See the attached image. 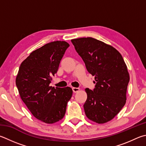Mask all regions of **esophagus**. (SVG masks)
Masks as SVG:
<instances>
[{
    "mask_svg": "<svg viewBox=\"0 0 146 146\" xmlns=\"http://www.w3.org/2000/svg\"><path fill=\"white\" fill-rule=\"evenodd\" d=\"M72 89H73V92H77L80 91V89L78 88V87H73Z\"/></svg>",
    "mask_w": 146,
    "mask_h": 146,
    "instance_id": "34e87169",
    "label": "esophagus"
}]
</instances>
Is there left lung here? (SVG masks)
Masks as SVG:
<instances>
[{"instance_id":"8db88e82","label":"left lung","mask_w":146,"mask_h":146,"mask_svg":"<svg viewBox=\"0 0 146 146\" xmlns=\"http://www.w3.org/2000/svg\"><path fill=\"white\" fill-rule=\"evenodd\" d=\"M88 72L94 76L93 91L86 88L84 111L89 119L103 124L114 118L126 102L129 75L115 48L92 38L71 39Z\"/></svg>"}]
</instances>
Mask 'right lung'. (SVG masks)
I'll list each match as a JSON object with an SVG mask.
<instances>
[{
	"mask_svg": "<svg viewBox=\"0 0 146 146\" xmlns=\"http://www.w3.org/2000/svg\"><path fill=\"white\" fill-rule=\"evenodd\" d=\"M69 46L67 42L56 41L34 50L20 64L16 77L21 99L34 117L47 124L64 117L72 96L70 87L50 86Z\"/></svg>",
	"mask_w": 146,
	"mask_h": 146,
	"instance_id": "1",
	"label": "right lung"
}]
</instances>
